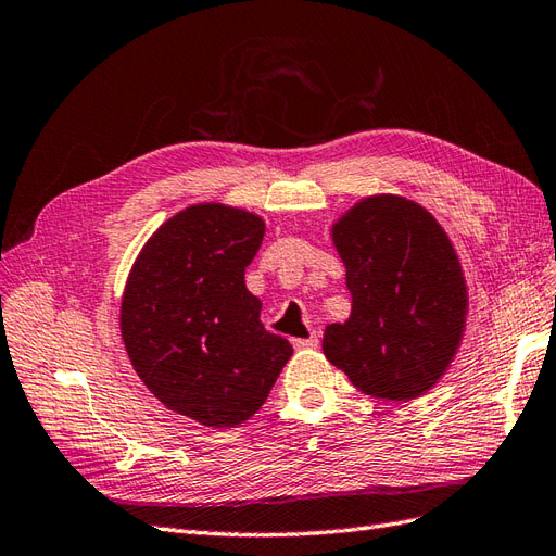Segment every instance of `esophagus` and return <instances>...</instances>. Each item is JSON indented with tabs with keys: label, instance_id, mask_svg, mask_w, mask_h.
<instances>
[{
	"label": "esophagus",
	"instance_id": "obj_1",
	"mask_svg": "<svg viewBox=\"0 0 556 556\" xmlns=\"http://www.w3.org/2000/svg\"><path fill=\"white\" fill-rule=\"evenodd\" d=\"M294 349H316L318 346V334L311 332L308 337H296V340H292Z\"/></svg>",
	"mask_w": 556,
	"mask_h": 556
}]
</instances>
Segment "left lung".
<instances>
[{
  "instance_id": "1",
  "label": "left lung",
  "mask_w": 556,
  "mask_h": 556,
  "mask_svg": "<svg viewBox=\"0 0 556 556\" xmlns=\"http://www.w3.org/2000/svg\"><path fill=\"white\" fill-rule=\"evenodd\" d=\"M354 296L323 351L363 394L413 401L437 384L463 340L467 288L448 236L399 195L365 198L332 226Z\"/></svg>"
}]
</instances>
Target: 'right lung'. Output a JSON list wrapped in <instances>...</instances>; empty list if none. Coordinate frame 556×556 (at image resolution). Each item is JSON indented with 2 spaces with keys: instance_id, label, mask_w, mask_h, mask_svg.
<instances>
[{
  "instance_id": "add662e5",
  "label": "right lung",
  "mask_w": 556,
  "mask_h": 556,
  "mask_svg": "<svg viewBox=\"0 0 556 556\" xmlns=\"http://www.w3.org/2000/svg\"><path fill=\"white\" fill-rule=\"evenodd\" d=\"M264 222L216 202L162 224L134 264L122 340L134 370L169 410L205 427H236L262 408L292 356L260 320L245 288Z\"/></svg>"
}]
</instances>
